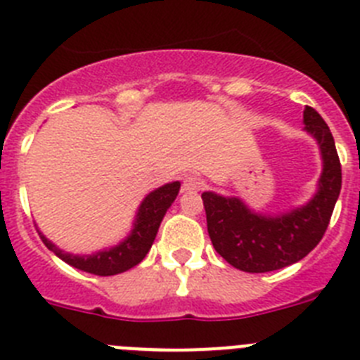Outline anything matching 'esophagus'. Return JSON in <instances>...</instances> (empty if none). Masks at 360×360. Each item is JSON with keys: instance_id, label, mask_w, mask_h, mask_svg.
<instances>
[{"instance_id": "esophagus-1", "label": "esophagus", "mask_w": 360, "mask_h": 360, "mask_svg": "<svg viewBox=\"0 0 360 360\" xmlns=\"http://www.w3.org/2000/svg\"><path fill=\"white\" fill-rule=\"evenodd\" d=\"M182 189L186 191V193H198V191L202 189V182H200L196 176H186L184 178Z\"/></svg>"}]
</instances>
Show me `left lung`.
<instances>
[{"label": "left lung", "mask_w": 360, "mask_h": 360, "mask_svg": "<svg viewBox=\"0 0 360 360\" xmlns=\"http://www.w3.org/2000/svg\"><path fill=\"white\" fill-rule=\"evenodd\" d=\"M303 122L304 131L319 146L323 162L316 193L307 203L278 214H263L240 196L214 191L202 195L212 245L234 269L252 274L285 269L303 259L324 236L341 193V162L332 131L314 108H304Z\"/></svg>", "instance_id": "1"}]
</instances>
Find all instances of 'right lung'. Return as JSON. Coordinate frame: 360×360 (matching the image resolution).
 Listing matches in <instances>:
<instances>
[{
  "instance_id": "1",
  "label": "right lung",
  "mask_w": 360,
  "mask_h": 360,
  "mask_svg": "<svg viewBox=\"0 0 360 360\" xmlns=\"http://www.w3.org/2000/svg\"><path fill=\"white\" fill-rule=\"evenodd\" d=\"M178 191H180V182L176 180V182L164 184L162 187H157L155 191L148 193L141 202V205H139V209H136L133 227L128 236L117 245L95 250L91 254L66 252V250L59 249L53 241L44 236L39 229H37V232H39L43 243L57 257H61L63 262L72 265L73 269L90 272V274L95 276L120 274V272H126V270L139 265L146 257V254L149 252L165 212L176 200Z\"/></svg>"
}]
</instances>
